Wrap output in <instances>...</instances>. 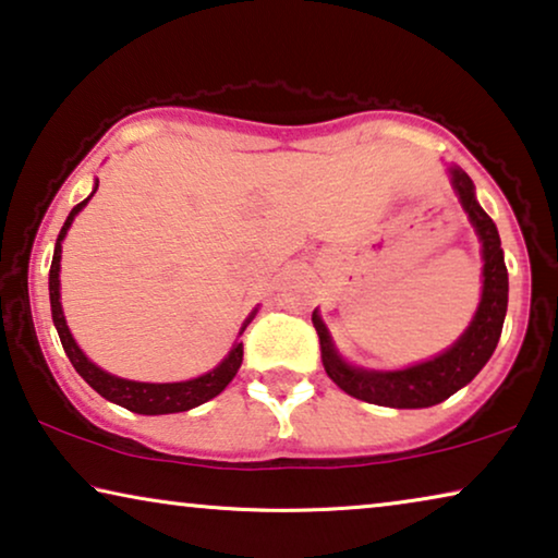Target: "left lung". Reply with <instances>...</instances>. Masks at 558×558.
Listing matches in <instances>:
<instances>
[{
  "label": "left lung",
  "mask_w": 558,
  "mask_h": 558,
  "mask_svg": "<svg viewBox=\"0 0 558 558\" xmlns=\"http://www.w3.org/2000/svg\"><path fill=\"white\" fill-rule=\"evenodd\" d=\"M452 186L468 211L477 238L483 242V298L477 313L460 341L445 354L414 364L402 372H366V368L349 366L336 354L331 336H328L324 320L313 311V326H316L320 341V361L326 374L347 391V395L368 404L397 407V410H420L445 402L454 391L475 379V374L488 364L493 351L498 347L500 331H504L506 308H508V270L504 260V247L496 230V222L485 215L475 199V186L462 169H450Z\"/></svg>",
  "instance_id": "8db88e82"
}]
</instances>
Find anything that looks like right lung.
<instances>
[{
  "mask_svg": "<svg viewBox=\"0 0 558 558\" xmlns=\"http://www.w3.org/2000/svg\"><path fill=\"white\" fill-rule=\"evenodd\" d=\"M96 190H98V184H96ZM88 199L75 204L73 211L68 215L65 225H62V230L58 234V242H54V255H52V265H50L52 324H54V328H58L60 343H62V349H65L70 364L75 366V372L81 374L100 397H106L108 402L121 404V407H125V410H131L136 414L186 412V410H192V407H199L207 402V399L217 397L219 391H222L227 384L234 379V374H238V368L242 364V343H234L230 356H227L217 368H211L209 374L197 376V379H190V381H177V384H146V381L119 379V376L106 374L104 368H98L93 361L85 359L81 349H77L73 336H70V328L65 324V316H62V305H60V253H62L60 242L68 234V227L73 225L75 215L85 207V204H88ZM247 324H250V318H247ZM245 326H242V331H245Z\"/></svg>",
  "mask_w": 558,
  "mask_h": 558,
  "instance_id": "1",
  "label": "right lung"
}]
</instances>
